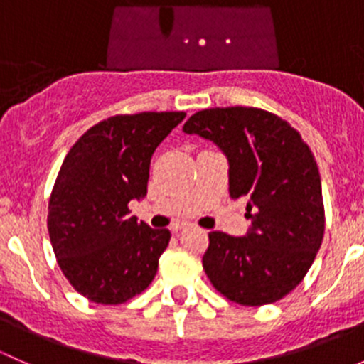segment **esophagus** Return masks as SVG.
I'll use <instances>...</instances> for the list:
<instances>
[{"instance_id":"34e87169","label":"esophagus","mask_w":364,"mask_h":364,"mask_svg":"<svg viewBox=\"0 0 364 364\" xmlns=\"http://www.w3.org/2000/svg\"><path fill=\"white\" fill-rule=\"evenodd\" d=\"M186 227H188V223H186V222H183V223H174V225L171 227V230H172V232H179V230L186 229Z\"/></svg>"}]
</instances>
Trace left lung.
Masks as SVG:
<instances>
[{"mask_svg": "<svg viewBox=\"0 0 364 364\" xmlns=\"http://www.w3.org/2000/svg\"><path fill=\"white\" fill-rule=\"evenodd\" d=\"M183 130L213 141L229 160V193L247 199L243 237L209 232L203 267L213 287L243 306L285 297L303 282L324 237L317 161L287 121L255 107H215Z\"/></svg>", "mask_w": 364, "mask_h": 364, "instance_id": "8db88e82", "label": "left lung"}]
</instances>
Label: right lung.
Here are the masks:
<instances>
[{
    "label": "right lung",
    "instance_id": "add662e5",
    "mask_svg": "<svg viewBox=\"0 0 364 364\" xmlns=\"http://www.w3.org/2000/svg\"><path fill=\"white\" fill-rule=\"evenodd\" d=\"M185 116L107 117L61 164L47 215L50 245L70 285L93 303H127L155 278L171 232L137 222L128 203L146 197L153 153Z\"/></svg>",
    "mask_w": 364,
    "mask_h": 364
}]
</instances>
